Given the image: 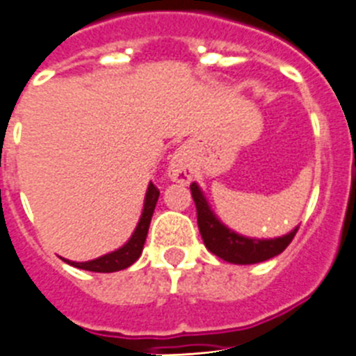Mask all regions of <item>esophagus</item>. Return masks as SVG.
I'll use <instances>...</instances> for the list:
<instances>
[{
  "instance_id": "esophagus-1",
  "label": "esophagus",
  "mask_w": 356,
  "mask_h": 356,
  "mask_svg": "<svg viewBox=\"0 0 356 356\" xmlns=\"http://www.w3.org/2000/svg\"><path fill=\"white\" fill-rule=\"evenodd\" d=\"M193 160L185 147H178L169 160V178L176 184H188L193 180Z\"/></svg>"
}]
</instances>
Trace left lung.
I'll return each mask as SVG.
<instances>
[{
	"label": "left lung",
	"mask_w": 356,
	"mask_h": 356,
	"mask_svg": "<svg viewBox=\"0 0 356 356\" xmlns=\"http://www.w3.org/2000/svg\"><path fill=\"white\" fill-rule=\"evenodd\" d=\"M193 200L196 203L197 226L203 237L207 250L225 262L248 266V264H259L280 254L289 246L294 238L298 226L291 229L287 235L275 238H254L241 235L221 222V219L210 209L205 194L197 184L191 185Z\"/></svg>",
	"instance_id": "8db88e82"
}]
</instances>
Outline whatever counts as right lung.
<instances>
[{"label": "right lung", "instance_id": "right-lung-1", "mask_svg": "<svg viewBox=\"0 0 356 356\" xmlns=\"http://www.w3.org/2000/svg\"><path fill=\"white\" fill-rule=\"evenodd\" d=\"M159 196V188L153 184L147 185L146 197H144V209L143 213H140L139 222L135 226L134 234L128 238L127 244H122L119 250L103 254V257H97V259L94 260H89V262H72V260L67 259H64V262H67L69 266L72 267H78V269H85V271L92 273H115L130 267L135 260L139 259L140 253H143L144 242H146L147 237V229H149L151 217H153V212H155Z\"/></svg>", "mask_w": 356, "mask_h": 356}]
</instances>
